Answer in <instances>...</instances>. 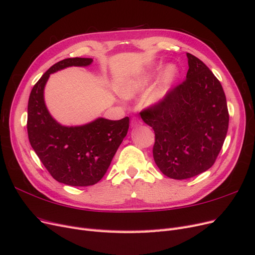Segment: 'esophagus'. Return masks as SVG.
<instances>
[{
  "label": "esophagus",
  "mask_w": 255,
  "mask_h": 255,
  "mask_svg": "<svg viewBox=\"0 0 255 255\" xmlns=\"http://www.w3.org/2000/svg\"><path fill=\"white\" fill-rule=\"evenodd\" d=\"M141 125H142V122L140 120H138V119H133L132 120V128H137V127H139Z\"/></svg>",
  "instance_id": "esophagus-1"
}]
</instances>
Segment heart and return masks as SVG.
Instances as JSON below:
<instances>
[{
	"instance_id": "b5f03b06",
	"label": "heart",
	"mask_w": 255,
	"mask_h": 255,
	"mask_svg": "<svg viewBox=\"0 0 255 255\" xmlns=\"http://www.w3.org/2000/svg\"><path fill=\"white\" fill-rule=\"evenodd\" d=\"M157 70L156 67H146L141 71L120 82L117 90L119 95L126 99L134 98L146 89L151 84ZM180 79V69L175 64H168L158 74L155 84L145 98V103L149 106L160 104L170 94L177 80Z\"/></svg>"
}]
</instances>
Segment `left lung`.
Instances as JSON below:
<instances>
[{
    "label": "left lung",
    "instance_id": "8db88e82",
    "mask_svg": "<svg viewBox=\"0 0 255 255\" xmlns=\"http://www.w3.org/2000/svg\"><path fill=\"white\" fill-rule=\"evenodd\" d=\"M186 56V80L165 101L140 113L155 133V164L174 180L189 179L210 169L229 128L227 99L220 82L199 58L189 53Z\"/></svg>",
    "mask_w": 255,
    "mask_h": 255
}]
</instances>
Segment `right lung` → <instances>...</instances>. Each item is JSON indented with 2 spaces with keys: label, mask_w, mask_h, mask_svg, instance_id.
I'll return each mask as SVG.
<instances>
[{
  "label": "right lung",
  "mask_w": 255,
  "mask_h": 255,
  "mask_svg": "<svg viewBox=\"0 0 255 255\" xmlns=\"http://www.w3.org/2000/svg\"><path fill=\"white\" fill-rule=\"evenodd\" d=\"M92 61L81 57L58 61L36 83L28 99L30 145L54 179L69 186H90L101 180L128 129V117H99L82 126H64L50 114L44 101L50 75L69 67H88Z\"/></svg>",
  "instance_id": "1"
}]
</instances>
